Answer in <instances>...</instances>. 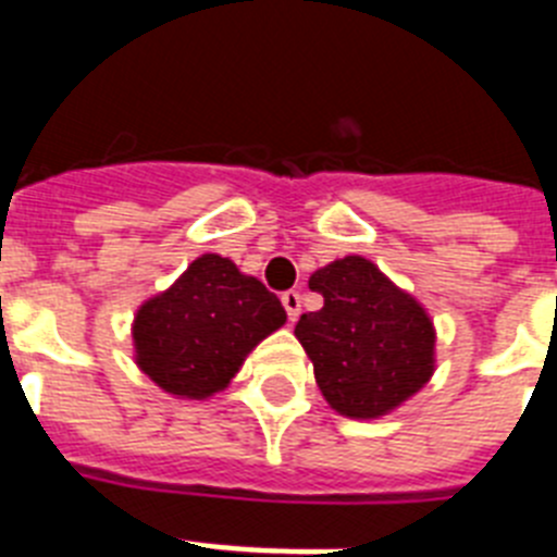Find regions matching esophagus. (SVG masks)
<instances>
[{
  "label": "esophagus",
  "instance_id": "34e87169",
  "mask_svg": "<svg viewBox=\"0 0 557 557\" xmlns=\"http://www.w3.org/2000/svg\"><path fill=\"white\" fill-rule=\"evenodd\" d=\"M282 304L284 309H287V318L289 321H298V314H301V293H295V289H287V293H282Z\"/></svg>",
  "mask_w": 557,
  "mask_h": 557
}]
</instances>
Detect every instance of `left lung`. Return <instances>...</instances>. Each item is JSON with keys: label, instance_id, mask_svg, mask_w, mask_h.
<instances>
[{"label": "left lung", "instance_id": "left-lung-1", "mask_svg": "<svg viewBox=\"0 0 557 557\" xmlns=\"http://www.w3.org/2000/svg\"><path fill=\"white\" fill-rule=\"evenodd\" d=\"M309 289L323 295V307L301 314L295 337L332 410L382 418L430 382L435 326L376 264L346 256L314 270Z\"/></svg>", "mask_w": 557, "mask_h": 557}]
</instances>
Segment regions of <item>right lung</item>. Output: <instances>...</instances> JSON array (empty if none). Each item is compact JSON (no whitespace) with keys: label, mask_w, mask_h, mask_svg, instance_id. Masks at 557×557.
Here are the masks:
<instances>
[{"label":"right lung","mask_w":557,"mask_h":557,"mask_svg":"<svg viewBox=\"0 0 557 557\" xmlns=\"http://www.w3.org/2000/svg\"><path fill=\"white\" fill-rule=\"evenodd\" d=\"M287 321L282 301L231 259L203 253L133 321L136 366L178 398L225 391L245 357Z\"/></svg>","instance_id":"obj_1"}]
</instances>
